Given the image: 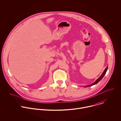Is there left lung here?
I'll return each instance as SVG.
<instances>
[{
	"mask_svg": "<svg viewBox=\"0 0 121 121\" xmlns=\"http://www.w3.org/2000/svg\"><path fill=\"white\" fill-rule=\"evenodd\" d=\"M108 66H107V67H106V68L105 69V70H104V72H103V73L101 74V75L100 76V77L99 78H98L94 83H93L92 84H90V85H87V86H85V87H88V86H93V85H95V84H96L98 82H99L103 78V77H104V76L105 75V74H106V72H107V70H108Z\"/></svg>",
	"mask_w": 121,
	"mask_h": 121,
	"instance_id": "obj_1",
	"label": "left lung"
}]
</instances>
